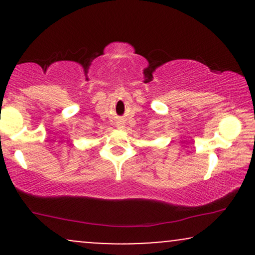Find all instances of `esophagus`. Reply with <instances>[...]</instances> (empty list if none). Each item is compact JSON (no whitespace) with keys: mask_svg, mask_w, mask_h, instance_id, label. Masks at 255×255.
Here are the masks:
<instances>
[{"mask_svg":"<svg viewBox=\"0 0 255 255\" xmlns=\"http://www.w3.org/2000/svg\"><path fill=\"white\" fill-rule=\"evenodd\" d=\"M118 127L120 128V129H122V128H124V127H125V126H124V124H122V122H120V124L118 125Z\"/></svg>","mask_w":255,"mask_h":255,"instance_id":"34e87169","label":"esophagus"}]
</instances>
